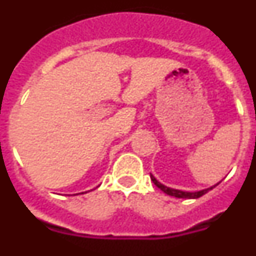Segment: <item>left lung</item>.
I'll return each instance as SVG.
<instances>
[{
    "label": "left lung",
    "mask_w": 256,
    "mask_h": 256,
    "mask_svg": "<svg viewBox=\"0 0 256 256\" xmlns=\"http://www.w3.org/2000/svg\"><path fill=\"white\" fill-rule=\"evenodd\" d=\"M150 177H151V180L154 182V184H155L158 188L162 190L164 194H166V195H169V196H174V198H201L202 195H205V194H208L210 190H212L214 187L218 186L219 184V183H216V184L209 187V188L200 190V191H182V190H176V188H172V187L165 186V184H162V183H160L159 180H156L152 174H150Z\"/></svg>",
    "instance_id": "8db88e82"
}]
</instances>
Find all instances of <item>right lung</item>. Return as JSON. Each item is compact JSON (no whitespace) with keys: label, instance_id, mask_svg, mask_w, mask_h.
<instances>
[{"label":"right lung","instance_id":"obj_1","mask_svg":"<svg viewBox=\"0 0 256 256\" xmlns=\"http://www.w3.org/2000/svg\"><path fill=\"white\" fill-rule=\"evenodd\" d=\"M82 194H83V192H82Z\"/></svg>","mask_w":256,"mask_h":256}]
</instances>
